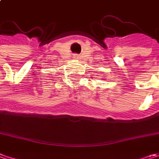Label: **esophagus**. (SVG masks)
<instances>
[{"instance_id":"1","label":"esophagus","mask_w":159,"mask_h":159,"mask_svg":"<svg viewBox=\"0 0 159 159\" xmlns=\"http://www.w3.org/2000/svg\"><path fill=\"white\" fill-rule=\"evenodd\" d=\"M74 58H75V59H79V55H75Z\"/></svg>"}]
</instances>
